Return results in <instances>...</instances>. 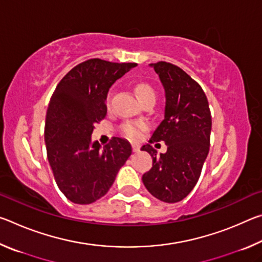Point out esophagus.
I'll list each match as a JSON object with an SVG mask.
<instances>
[{
  "label": "esophagus",
  "mask_w": 262,
  "mask_h": 262,
  "mask_svg": "<svg viewBox=\"0 0 262 262\" xmlns=\"http://www.w3.org/2000/svg\"><path fill=\"white\" fill-rule=\"evenodd\" d=\"M132 148H133V151H134V152H139L140 151V144L133 143L132 144Z\"/></svg>",
  "instance_id": "1"
}]
</instances>
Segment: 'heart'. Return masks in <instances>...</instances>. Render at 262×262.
Wrapping results in <instances>:
<instances>
[{
  "mask_svg": "<svg viewBox=\"0 0 262 262\" xmlns=\"http://www.w3.org/2000/svg\"><path fill=\"white\" fill-rule=\"evenodd\" d=\"M135 90H136L137 97H139L140 100L145 98V97H148V96H155L154 89L147 83H139L136 85ZM111 96H112V92H110L107 96V99H106V103H107V105L110 103ZM147 128H148V125L143 121H136V122L127 121L121 126V133L126 137H128V139L137 140L141 137L142 132H144Z\"/></svg>",
  "mask_w": 262,
  "mask_h": 262,
  "instance_id": "1",
  "label": "heart"
}]
</instances>
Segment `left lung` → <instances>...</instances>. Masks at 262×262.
Instances as JSON below:
<instances>
[{"instance_id":"8db88e82","label":"left lung","mask_w":262,"mask_h":262,"mask_svg":"<svg viewBox=\"0 0 262 262\" xmlns=\"http://www.w3.org/2000/svg\"><path fill=\"white\" fill-rule=\"evenodd\" d=\"M165 90L164 120L149 143L164 141L167 151L157 156L151 144L141 150L152 157V167L142 177L149 193L163 202L185 199L200 178L209 152L211 114L202 88L183 69L168 62L151 63Z\"/></svg>"}]
</instances>
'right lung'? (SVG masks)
Returning <instances> with one entry per match:
<instances>
[{"label": "right lung", "instance_id": "add662e5", "mask_svg": "<svg viewBox=\"0 0 262 262\" xmlns=\"http://www.w3.org/2000/svg\"><path fill=\"white\" fill-rule=\"evenodd\" d=\"M136 63L90 59L74 67L57 84L45 125L47 158L57 186L77 205L103 198L132 155L129 142L113 137L101 147L91 142L95 123L106 117L112 84Z\"/></svg>", "mask_w": 262, "mask_h": 262}]
</instances>
